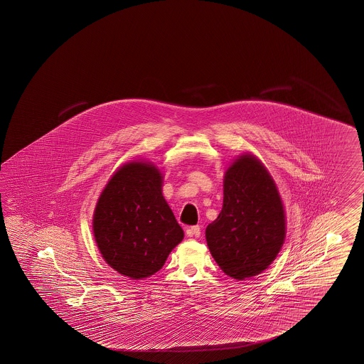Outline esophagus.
<instances>
[{
  "mask_svg": "<svg viewBox=\"0 0 364 364\" xmlns=\"http://www.w3.org/2000/svg\"><path fill=\"white\" fill-rule=\"evenodd\" d=\"M186 235H188V237H196V238H198V237L201 235V228H200L198 225L188 228V229H186Z\"/></svg>",
  "mask_w": 364,
  "mask_h": 364,
  "instance_id": "1",
  "label": "esophagus"
}]
</instances>
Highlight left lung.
I'll use <instances>...</instances> for the list:
<instances>
[{
    "label": "left lung",
    "instance_id": "obj_1",
    "mask_svg": "<svg viewBox=\"0 0 364 364\" xmlns=\"http://www.w3.org/2000/svg\"><path fill=\"white\" fill-rule=\"evenodd\" d=\"M205 237L214 260L232 279L259 275L275 260L285 240L283 201L254 155H240L225 172L221 213Z\"/></svg>",
    "mask_w": 364,
    "mask_h": 364
}]
</instances>
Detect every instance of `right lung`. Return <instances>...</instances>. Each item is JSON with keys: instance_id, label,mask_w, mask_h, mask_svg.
Segmentation results:
<instances>
[{"instance_id": "add662e5", "label": "right lung", "mask_w": 364, "mask_h": 364, "mask_svg": "<svg viewBox=\"0 0 364 364\" xmlns=\"http://www.w3.org/2000/svg\"><path fill=\"white\" fill-rule=\"evenodd\" d=\"M161 186L154 164L130 161L109 180L95 209L93 234L101 255L134 280L158 272L184 238Z\"/></svg>"}]
</instances>
